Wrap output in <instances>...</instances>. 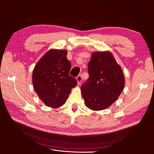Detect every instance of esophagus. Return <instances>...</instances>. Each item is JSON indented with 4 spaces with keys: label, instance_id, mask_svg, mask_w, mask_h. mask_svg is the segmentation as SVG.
Returning a JSON list of instances; mask_svg holds the SVG:
<instances>
[{
    "label": "esophagus",
    "instance_id": "obj_1",
    "mask_svg": "<svg viewBox=\"0 0 154 154\" xmlns=\"http://www.w3.org/2000/svg\"><path fill=\"white\" fill-rule=\"evenodd\" d=\"M76 80L78 81V85H80L81 83H82V78L81 74H79V75L76 77Z\"/></svg>",
    "mask_w": 154,
    "mask_h": 154
}]
</instances>
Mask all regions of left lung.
<instances>
[{
    "label": "left lung",
    "instance_id": "left-lung-1",
    "mask_svg": "<svg viewBox=\"0 0 154 154\" xmlns=\"http://www.w3.org/2000/svg\"><path fill=\"white\" fill-rule=\"evenodd\" d=\"M88 80L81 87L85 105L92 110H103L112 104L123 91L125 77L113 55L95 52L88 64Z\"/></svg>",
    "mask_w": 154,
    "mask_h": 154
}]
</instances>
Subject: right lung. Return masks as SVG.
I'll use <instances>...</instances> for the list:
<instances>
[{
    "instance_id": "obj_1",
    "label": "right lung",
    "mask_w": 154,
    "mask_h": 154,
    "mask_svg": "<svg viewBox=\"0 0 154 154\" xmlns=\"http://www.w3.org/2000/svg\"><path fill=\"white\" fill-rule=\"evenodd\" d=\"M71 63L66 50L51 49L42 58L32 72L35 92L48 106L57 108L66 103L77 80L69 75Z\"/></svg>"
}]
</instances>
